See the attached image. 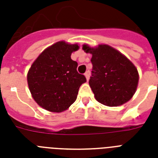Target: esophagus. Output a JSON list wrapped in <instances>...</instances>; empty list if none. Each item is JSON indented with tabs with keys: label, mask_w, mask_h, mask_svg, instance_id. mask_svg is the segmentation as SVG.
<instances>
[{
	"label": "esophagus",
	"mask_w": 158,
	"mask_h": 158,
	"mask_svg": "<svg viewBox=\"0 0 158 158\" xmlns=\"http://www.w3.org/2000/svg\"><path fill=\"white\" fill-rule=\"evenodd\" d=\"M84 75H85V77H86L87 80H89V77H90V71H89V70H88V71L85 72V74H84Z\"/></svg>",
	"instance_id": "obj_1"
}]
</instances>
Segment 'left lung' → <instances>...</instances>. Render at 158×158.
I'll return each mask as SVG.
<instances>
[{"label": "left lung", "instance_id": "1", "mask_svg": "<svg viewBox=\"0 0 158 158\" xmlns=\"http://www.w3.org/2000/svg\"><path fill=\"white\" fill-rule=\"evenodd\" d=\"M83 50L92 54L93 69L89 83L97 101L118 106L130 100L139 83V73L132 62L106 44L97 48L84 44Z\"/></svg>", "mask_w": 158, "mask_h": 158}]
</instances>
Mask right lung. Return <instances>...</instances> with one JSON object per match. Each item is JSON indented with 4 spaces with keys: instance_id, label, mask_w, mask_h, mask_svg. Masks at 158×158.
I'll return each instance as SVG.
<instances>
[{
    "instance_id": "add662e5",
    "label": "right lung",
    "mask_w": 158,
    "mask_h": 158,
    "mask_svg": "<svg viewBox=\"0 0 158 158\" xmlns=\"http://www.w3.org/2000/svg\"><path fill=\"white\" fill-rule=\"evenodd\" d=\"M79 48L60 41L45 49L31 65L28 88L36 102L46 110L61 112L68 109L86 82L84 74L77 71L78 63L70 57Z\"/></svg>"
}]
</instances>
